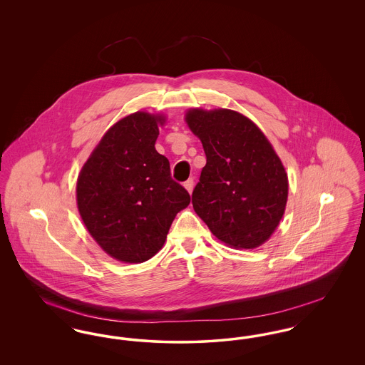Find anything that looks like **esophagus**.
I'll list each match as a JSON object with an SVG mask.
<instances>
[{"instance_id":"1","label":"esophagus","mask_w":365,"mask_h":365,"mask_svg":"<svg viewBox=\"0 0 365 365\" xmlns=\"http://www.w3.org/2000/svg\"><path fill=\"white\" fill-rule=\"evenodd\" d=\"M183 186H185V189L189 191V192H190L191 194V191H192V187H194V180H192V179H189V180H186Z\"/></svg>"}]
</instances>
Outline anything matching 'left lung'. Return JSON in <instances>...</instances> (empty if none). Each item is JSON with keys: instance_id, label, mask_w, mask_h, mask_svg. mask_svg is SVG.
<instances>
[{"instance_id": "1", "label": "left lung", "mask_w": 365, "mask_h": 365, "mask_svg": "<svg viewBox=\"0 0 365 365\" xmlns=\"http://www.w3.org/2000/svg\"><path fill=\"white\" fill-rule=\"evenodd\" d=\"M186 122L207 156L191 195L195 213L228 246H260L278 227L289 192L272 145L255 123L231 109H190Z\"/></svg>"}]
</instances>
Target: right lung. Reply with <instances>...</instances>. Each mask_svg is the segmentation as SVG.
<instances>
[{
	"instance_id": "obj_1",
	"label": "right lung",
	"mask_w": 365,
	"mask_h": 365,
	"mask_svg": "<svg viewBox=\"0 0 365 365\" xmlns=\"http://www.w3.org/2000/svg\"><path fill=\"white\" fill-rule=\"evenodd\" d=\"M164 116L135 112L113 124L88 157L76 201L90 235L123 262L152 259L165 242L190 194L171 178L168 158L155 148Z\"/></svg>"
}]
</instances>
